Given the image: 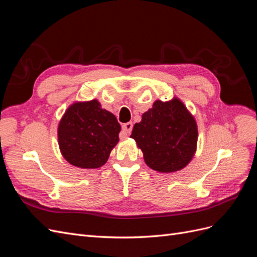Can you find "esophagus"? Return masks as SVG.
Instances as JSON below:
<instances>
[{
	"mask_svg": "<svg viewBox=\"0 0 257 257\" xmlns=\"http://www.w3.org/2000/svg\"><path fill=\"white\" fill-rule=\"evenodd\" d=\"M132 128H133V123H132V122L124 123L123 125H122V131H123V133L125 134V135H128L131 133Z\"/></svg>",
	"mask_w": 257,
	"mask_h": 257,
	"instance_id": "obj_1",
	"label": "esophagus"
}]
</instances>
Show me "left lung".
<instances>
[{"instance_id": "8db88e82", "label": "left lung", "mask_w": 257, "mask_h": 257, "mask_svg": "<svg viewBox=\"0 0 257 257\" xmlns=\"http://www.w3.org/2000/svg\"><path fill=\"white\" fill-rule=\"evenodd\" d=\"M131 137L144 153L146 164L159 173H175L192 161L198 131L194 115L181 99H158L135 123Z\"/></svg>"}]
</instances>
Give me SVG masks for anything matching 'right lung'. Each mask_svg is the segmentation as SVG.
<instances>
[{
    "label": "right lung",
    "mask_w": 257,
    "mask_h": 257,
    "mask_svg": "<svg viewBox=\"0 0 257 257\" xmlns=\"http://www.w3.org/2000/svg\"><path fill=\"white\" fill-rule=\"evenodd\" d=\"M120 131L115 115L103 109L97 99L75 102L59 122L60 151L73 166L98 168L105 164L119 143Z\"/></svg>",
    "instance_id": "right-lung-1"
}]
</instances>
